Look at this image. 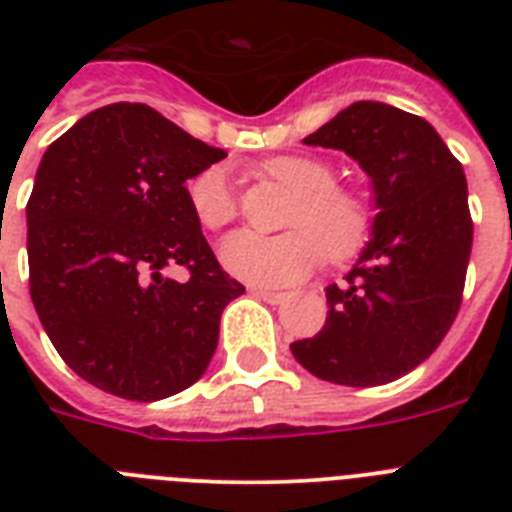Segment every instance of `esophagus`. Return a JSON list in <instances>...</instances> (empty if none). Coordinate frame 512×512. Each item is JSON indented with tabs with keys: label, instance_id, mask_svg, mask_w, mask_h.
Listing matches in <instances>:
<instances>
[{
	"label": "esophagus",
	"instance_id": "1",
	"mask_svg": "<svg viewBox=\"0 0 512 512\" xmlns=\"http://www.w3.org/2000/svg\"><path fill=\"white\" fill-rule=\"evenodd\" d=\"M252 295L260 297V300H265V303H271V305H281L289 300L287 292H273V289H263V287L252 289Z\"/></svg>",
	"mask_w": 512,
	"mask_h": 512
}]
</instances>
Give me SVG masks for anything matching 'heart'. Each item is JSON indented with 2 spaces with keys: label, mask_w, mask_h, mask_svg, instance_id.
<instances>
[{
  "label": "heart",
  "mask_w": 512,
  "mask_h": 512,
  "mask_svg": "<svg viewBox=\"0 0 512 512\" xmlns=\"http://www.w3.org/2000/svg\"><path fill=\"white\" fill-rule=\"evenodd\" d=\"M260 172L295 191L279 236L233 233L220 255L239 279L265 287H284L324 260L342 263L364 247L372 233V209L361 193L337 185L335 167L319 156L284 154L260 162ZM188 204L207 231H220L236 217L231 172L212 164L188 180Z\"/></svg>",
  "instance_id": "b5f03b06"
}]
</instances>
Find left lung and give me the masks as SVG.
<instances>
[{"label": "left lung", "mask_w": 512, "mask_h": 512, "mask_svg": "<svg viewBox=\"0 0 512 512\" xmlns=\"http://www.w3.org/2000/svg\"><path fill=\"white\" fill-rule=\"evenodd\" d=\"M340 148L372 177L374 236L340 287L327 324L292 356L350 388L404 377L441 345L462 305L473 217L462 164L422 116L358 100L303 140Z\"/></svg>", "instance_id": "left-lung-1"}]
</instances>
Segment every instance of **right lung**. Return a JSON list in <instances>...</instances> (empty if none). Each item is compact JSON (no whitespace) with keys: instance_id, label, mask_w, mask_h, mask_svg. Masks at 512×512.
Listing matches in <instances>:
<instances>
[{"instance_id":"right-lung-1","label":"right lung","mask_w":512,"mask_h":512,"mask_svg":"<svg viewBox=\"0 0 512 512\" xmlns=\"http://www.w3.org/2000/svg\"><path fill=\"white\" fill-rule=\"evenodd\" d=\"M220 159L143 103L98 108L47 148L26 204L28 289L60 358L95 388L159 401L207 372L244 284L217 263L185 183ZM167 264L189 279L167 280Z\"/></svg>"}]
</instances>
